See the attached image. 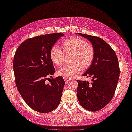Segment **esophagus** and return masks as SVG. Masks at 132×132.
Masks as SVG:
<instances>
[{"label": "esophagus", "mask_w": 132, "mask_h": 132, "mask_svg": "<svg viewBox=\"0 0 132 132\" xmlns=\"http://www.w3.org/2000/svg\"><path fill=\"white\" fill-rule=\"evenodd\" d=\"M64 80L65 81V82L67 84V83H68L69 81L70 80V79H69V78H64Z\"/></svg>", "instance_id": "34e87169"}]
</instances>
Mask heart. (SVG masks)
Wrapping results in <instances>:
<instances>
[{"label": "heart", "mask_w": 132, "mask_h": 132, "mask_svg": "<svg viewBox=\"0 0 132 132\" xmlns=\"http://www.w3.org/2000/svg\"><path fill=\"white\" fill-rule=\"evenodd\" d=\"M61 50L57 46H53L50 51V57L56 65L61 64L64 54L71 53L69 64L63 66L58 70V74L64 78H69L79 73L81 68L86 69L92 64L95 56L93 45L78 37H71L61 43Z\"/></svg>", "instance_id": "b5f03b06"}]
</instances>
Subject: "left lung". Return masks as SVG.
<instances>
[{"label": "left lung", "mask_w": 132, "mask_h": 132, "mask_svg": "<svg viewBox=\"0 0 132 132\" xmlns=\"http://www.w3.org/2000/svg\"><path fill=\"white\" fill-rule=\"evenodd\" d=\"M76 34L87 39L95 50L92 64L82 75L92 77V81L77 80V98L80 105L86 110L97 111L113 97L119 76L117 57L112 47L103 39L94 36Z\"/></svg>", "instance_id": "obj_1"}]
</instances>
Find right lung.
<instances>
[{
	"label": "right lung",
	"instance_id": "obj_1",
	"mask_svg": "<svg viewBox=\"0 0 132 132\" xmlns=\"http://www.w3.org/2000/svg\"><path fill=\"white\" fill-rule=\"evenodd\" d=\"M64 35L62 32L38 36L22 43L16 51L13 68L17 88L23 100L36 112L54 111L61 102L65 81L63 77L48 76L55 69L50 57V50Z\"/></svg>",
	"mask_w": 132,
	"mask_h": 132
}]
</instances>
